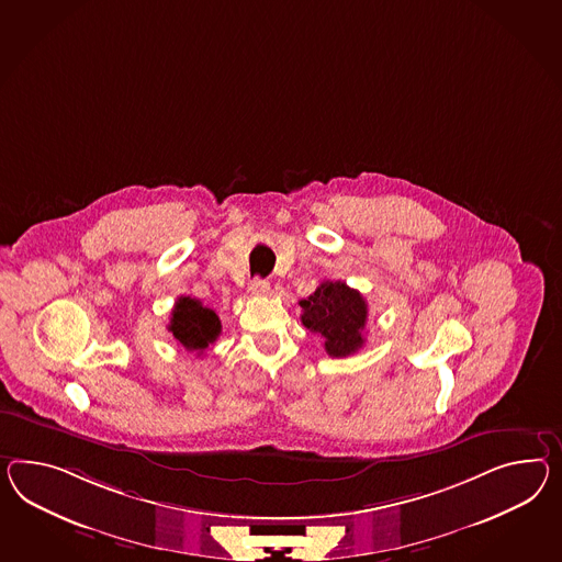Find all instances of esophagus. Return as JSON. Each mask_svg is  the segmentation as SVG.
Wrapping results in <instances>:
<instances>
[{
	"mask_svg": "<svg viewBox=\"0 0 562 562\" xmlns=\"http://www.w3.org/2000/svg\"><path fill=\"white\" fill-rule=\"evenodd\" d=\"M271 291V285H269V281L267 279H259V277H255L252 279V283H250V293L252 295H267Z\"/></svg>",
	"mask_w": 562,
	"mask_h": 562,
	"instance_id": "esophagus-1",
	"label": "esophagus"
}]
</instances>
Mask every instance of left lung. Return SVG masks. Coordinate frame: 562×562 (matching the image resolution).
I'll return each instance as SVG.
<instances>
[{
	"instance_id": "left-lung-1",
	"label": "left lung",
	"mask_w": 562,
	"mask_h": 562,
	"mask_svg": "<svg viewBox=\"0 0 562 562\" xmlns=\"http://www.w3.org/2000/svg\"><path fill=\"white\" fill-rule=\"evenodd\" d=\"M300 305L303 326L324 340L331 359L350 357L364 345L369 307L359 291L345 281H324Z\"/></svg>"
}]
</instances>
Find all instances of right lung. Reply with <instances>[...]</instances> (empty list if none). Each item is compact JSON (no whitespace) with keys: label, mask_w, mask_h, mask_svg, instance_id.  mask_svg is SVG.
<instances>
[{"label":"right lung","mask_w":562,"mask_h":562,"mask_svg":"<svg viewBox=\"0 0 562 562\" xmlns=\"http://www.w3.org/2000/svg\"><path fill=\"white\" fill-rule=\"evenodd\" d=\"M169 331L179 345L186 346L191 352H203L207 346L216 342L222 331V322L216 312L202 305L200 300L181 295L175 302Z\"/></svg>","instance_id":"right-lung-1"}]
</instances>
